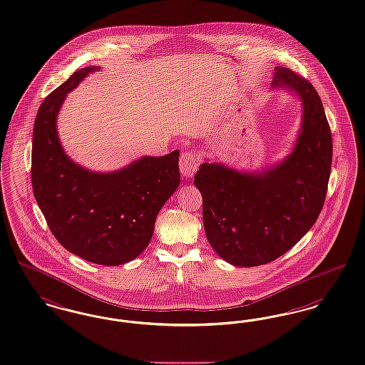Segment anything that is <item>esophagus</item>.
I'll use <instances>...</instances> for the list:
<instances>
[{
	"mask_svg": "<svg viewBox=\"0 0 365 365\" xmlns=\"http://www.w3.org/2000/svg\"><path fill=\"white\" fill-rule=\"evenodd\" d=\"M198 168V159L191 152H183L179 159V170L185 178H191Z\"/></svg>",
	"mask_w": 365,
	"mask_h": 365,
	"instance_id": "esophagus-1",
	"label": "esophagus"
}]
</instances>
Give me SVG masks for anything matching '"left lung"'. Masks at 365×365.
I'll return each instance as SVG.
<instances>
[{"instance_id":"left-lung-1","label":"left lung","mask_w":365,"mask_h":365,"mask_svg":"<svg viewBox=\"0 0 365 365\" xmlns=\"http://www.w3.org/2000/svg\"><path fill=\"white\" fill-rule=\"evenodd\" d=\"M279 88L303 108L291 153L257 171L205 161L194 176L206 237L234 266H259L285 254L312 228L326 198L333 140L321 98L306 78L277 66L272 89Z\"/></svg>"}]
</instances>
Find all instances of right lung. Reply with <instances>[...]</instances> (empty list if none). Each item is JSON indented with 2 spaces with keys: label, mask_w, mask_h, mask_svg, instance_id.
Wrapping results in <instances>:
<instances>
[{
  "label": "right lung",
  "mask_w": 365,
  "mask_h": 365,
  "mask_svg": "<svg viewBox=\"0 0 365 365\" xmlns=\"http://www.w3.org/2000/svg\"><path fill=\"white\" fill-rule=\"evenodd\" d=\"M99 71L74 72L41 104L32 135V189L50 231L88 262L118 266L149 245L163 205L180 183L179 150L143 156L113 173H95L63 150L57 117L69 92Z\"/></svg>",
  "instance_id": "right-lung-1"
}]
</instances>
